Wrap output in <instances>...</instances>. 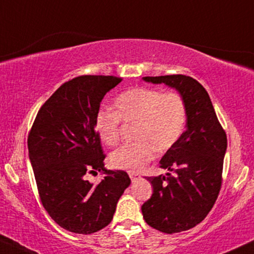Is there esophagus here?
<instances>
[{
  "label": "esophagus",
  "mask_w": 254,
  "mask_h": 254,
  "mask_svg": "<svg viewBox=\"0 0 254 254\" xmlns=\"http://www.w3.org/2000/svg\"><path fill=\"white\" fill-rule=\"evenodd\" d=\"M129 176H130V179H131V181H136V180H138L139 177H140V175L138 173H135V172H130L129 173Z\"/></svg>",
  "instance_id": "34e87169"
}]
</instances>
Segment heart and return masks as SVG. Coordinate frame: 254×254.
Segmentation results:
<instances>
[{
    "mask_svg": "<svg viewBox=\"0 0 254 254\" xmlns=\"http://www.w3.org/2000/svg\"><path fill=\"white\" fill-rule=\"evenodd\" d=\"M115 111L100 110L94 118L97 135L108 145L121 138V121L136 124V143L112 152L111 163L118 169L137 172L150 162L156 151L176 144L187 123V105L177 92H162L151 87H132L114 102Z\"/></svg>",
    "mask_w": 254,
    "mask_h": 254,
    "instance_id": "obj_1",
    "label": "heart"
}]
</instances>
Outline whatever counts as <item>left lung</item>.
<instances>
[{"mask_svg":"<svg viewBox=\"0 0 254 254\" xmlns=\"http://www.w3.org/2000/svg\"><path fill=\"white\" fill-rule=\"evenodd\" d=\"M142 79L175 88L187 105L186 131L160 161V167L169 173L146 177L154 193L142 206L149 226L167 234L179 233L200 224L214 206L227 137L208 93L195 79L182 74Z\"/></svg>","mask_w":254,"mask_h":254,"instance_id":"obj_1","label":"left lung"}]
</instances>
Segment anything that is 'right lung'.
Segmentation results:
<instances>
[{"label":"right lung","instance_id":"1","mask_svg":"<svg viewBox=\"0 0 254 254\" xmlns=\"http://www.w3.org/2000/svg\"><path fill=\"white\" fill-rule=\"evenodd\" d=\"M121 81L114 75H81L65 82L39 110L29 132V160L42 206L73 233L91 234L108 226L131 183L123 170L104 167L94 130L100 102ZM97 171L106 176L96 186L86 175Z\"/></svg>","mask_w":254,"mask_h":254}]
</instances>
